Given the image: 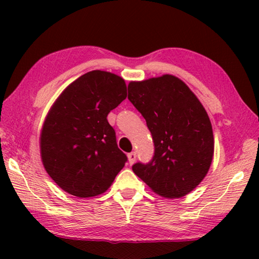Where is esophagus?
I'll return each instance as SVG.
<instances>
[{"label":"esophagus","instance_id":"obj_1","mask_svg":"<svg viewBox=\"0 0 259 259\" xmlns=\"http://www.w3.org/2000/svg\"><path fill=\"white\" fill-rule=\"evenodd\" d=\"M127 158H128V162L131 165L134 164V161H136V158H137L136 152H131V153L127 154Z\"/></svg>","mask_w":259,"mask_h":259}]
</instances>
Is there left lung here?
<instances>
[{
	"label": "left lung",
	"mask_w": 259,
	"mask_h": 259,
	"mask_svg": "<svg viewBox=\"0 0 259 259\" xmlns=\"http://www.w3.org/2000/svg\"><path fill=\"white\" fill-rule=\"evenodd\" d=\"M128 99L146 120L154 143L150 164L133 172L158 196L177 199L206 177L214 152L207 112L179 77L171 74L128 83Z\"/></svg>",
	"instance_id": "8db88e82"
}]
</instances>
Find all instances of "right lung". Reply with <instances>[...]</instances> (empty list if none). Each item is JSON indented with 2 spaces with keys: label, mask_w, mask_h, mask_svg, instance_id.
<instances>
[{
  "label": "right lung",
  "mask_w": 259,
  "mask_h": 259,
  "mask_svg": "<svg viewBox=\"0 0 259 259\" xmlns=\"http://www.w3.org/2000/svg\"><path fill=\"white\" fill-rule=\"evenodd\" d=\"M127 97L121 76L92 70L69 83L52 105L40 133L49 177L72 196L106 192L127 160L118 148L108 113Z\"/></svg>",
  "instance_id": "right-lung-1"
}]
</instances>
